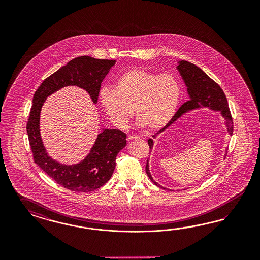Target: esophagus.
Returning <instances> with one entry per match:
<instances>
[{
    "label": "esophagus",
    "mask_w": 260,
    "mask_h": 260,
    "mask_svg": "<svg viewBox=\"0 0 260 260\" xmlns=\"http://www.w3.org/2000/svg\"><path fill=\"white\" fill-rule=\"evenodd\" d=\"M139 138H140V136L134 135V134H131V135L127 136V139H128V140H134V139H139Z\"/></svg>",
    "instance_id": "obj_1"
}]
</instances>
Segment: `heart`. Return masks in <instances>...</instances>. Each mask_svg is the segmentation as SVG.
<instances>
[{
    "label": "heart",
    "instance_id": "1",
    "mask_svg": "<svg viewBox=\"0 0 260 260\" xmlns=\"http://www.w3.org/2000/svg\"><path fill=\"white\" fill-rule=\"evenodd\" d=\"M180 96V83L173 74L135 68L122 73L114 88H103L100 101L115 126H126L135 110L139 126L155 132L171 122Z\"/></svg>",
    "mask_w": 260,
    "mask_h": 260
}]
</instances>
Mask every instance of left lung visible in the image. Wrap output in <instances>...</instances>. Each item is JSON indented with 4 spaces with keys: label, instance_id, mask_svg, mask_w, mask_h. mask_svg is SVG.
<instances>
[{
    "label": "left lung",
    "instance_id": "obj_1",
    "mask_svg": "<svg viewBox=\"0 0 260 260\" xmlns=\"http://www.w3.org/2000/svg\"><path fill=\"white\" fill-rule=\"evenodd\" d=\"M177 70L180 72L183 80L185 81L186 86L188 87L189 100L184 103L179 108V110L175 112L171 122L165 127H163L162 129L158 131L154 135H152V137H155L158 134L163 132L186 111L191 109L200 108L201 106L209 107L212 110L221 111L223 117L226 119L229 134L232 135L234 131L233 117L229 108L226 95L220 86L216 82H214L211 77H209L200 68H198L194 63H189L188 61H184V60L180 61L179 64L177 66ZM148 144L150 146V150H151L153 145L152 139L150 138ZM146 173L154 185L161 187L152 179L150 175V170H149V159L147 160V164H146Z\"/></svg>",
    "mask_w": 260,
    "mask_h": 260
}]
</instances>
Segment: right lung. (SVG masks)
<instances>
[{
  "label": "right lung",
  "instance_id": "right-lung-1",
  "mask_svg": "<svg viewBox=\"0 0 260 260\" xmlns=\"http://www.w3.org/2000/svg\"><path fill=\"white\" fill-rule=\"evenodd\" d=\"M115 60L95 59L80 56L44 80L33 96L31 110L26 125L34 162L66 189L77 192H89L109 181L115 169L119 151L126 145V134L120 129H105L98 134L92 150L79 164L62 165L47 155L40 135V111L48 95L67 86L86 89L93 102H97L103 79Z\"/></svg>",
  "mask_w": 260,
  "mask_h": 260
}]
</instances>
